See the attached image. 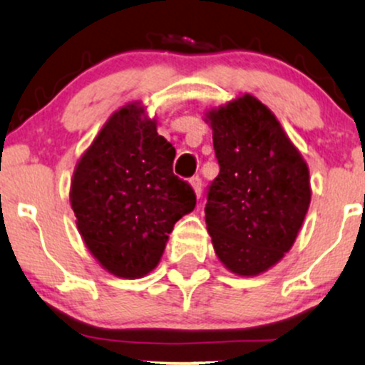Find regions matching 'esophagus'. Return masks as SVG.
<instances>
[{
	"label": "esophagus",
	"instance_id": "1",
	"mask_svg": "<svg viewBox=\"0 0 365 365\" xmlns=\"http://www.w3.org/2000/svg\"><path fill=\"white\" fill-rule=\"evenodd\" d=\"M190 185H192V188H194L195 195L200 197V194H202V182H200V178L199 177L190 178Z\"/></svg>",
	"mask_w": 365,
	"mask_h": 365
}]
</instances>
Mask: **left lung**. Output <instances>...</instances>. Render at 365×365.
I'll return each mask as SVG.
<instances>
[{
    "label": "left lung",
    "instance_id": "obj_1",
    "mask_svg": "<svg viewBox=\"0 0 365 365\" xmlns=\"http://www.w3.org/2000/svg\"><path fill=\"white\" fill-rule=\"evenodd\" d=\"M204 120L220 163L204 209L215 252L238 276L266 273L302 228L311 204L307 163L254 96L211 108Z\"/></svg>",
    "mask_w": 365,
    "mask_h": 365
}]
</instances>
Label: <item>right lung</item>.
<instances>
[{"label": "right lung", "mask_w": 365, "mask_h": 365, "mask_svg": "<svg viewBox=\"0 0 365 365\" xmlns=\"http://www.w3.org/2000/svg\"><path fill=\"white\" fill-rule=\"evenodd\" d=\"M175 148L133 101L103 125L75 166L70 204L92 257L125 279L149 274L195 194L173 175Z\"/></svg>", "instance_id": "1"}]
</instances>
